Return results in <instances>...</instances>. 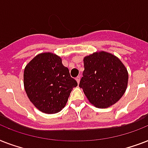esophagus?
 <instances>
[{"label": "esophagus", "instance_id": "esophagus-1", "mask_svg": "<svg viewBox=\"0 0 148 148\" xmlns=\"http://www.w3.org/2000/svg\"><path fill=\"white\" fill-rule=\"evenodd\" d=\"M76 81H77V83H80V81H81V77L80 76H78V77H76Z\"/></svg>", "mask_w": 148, "mask_h": 148}]
</instances>
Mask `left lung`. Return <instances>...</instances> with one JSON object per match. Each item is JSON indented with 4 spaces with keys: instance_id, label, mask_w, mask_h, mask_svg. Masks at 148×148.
I'll return each instance as SVG.
<instances>
[{
    "instance_id": "1",
    "label": "left lung",
    "mask_w": 148,
    "mask_h": 148,
    "mask_svg": "<svg viewBox=\"0 0 148 148\" xmlns=\"http://www.w3.org/2000/svg\"><path fill=\"white\" fill-rule=\"evenodd\" d=\"M84 71L79 87L91 104L108 108L117 103L126 91L127 70L119 58L106 51L84 58Z\"/></svg>"
}]
</instances>
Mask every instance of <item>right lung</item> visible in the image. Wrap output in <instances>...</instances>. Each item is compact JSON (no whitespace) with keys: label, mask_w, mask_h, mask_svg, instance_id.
I'll return each mask as SVG.
<instances>
[{"label":"right lung","mask_w":148,"mask_h":148,"mask_svg":"<svg viewBox=\"0 0 148 148\" xmlns=\"http://www.w3.org/2000/svg\"><path fill=\"white\" fill-rule=\"evenodd\" d=\"M24 86L28 98L38 110L56 114L64 108L77 83L63 65L60 57L45 52L35 56L26 65Z\"/></svg>","instance_id":"add662e5"}]
</instances>
